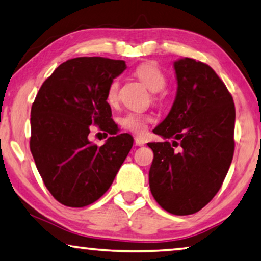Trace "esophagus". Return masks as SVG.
<instances>
[{
  "mask_svg": "<svg viewBox=\"0 0 261 261\" xmlns=\"http://www.w3.org/2000/svg\"><path fill=\"white\" fill-rule=\"evenodd\" d=\"M135 143H136V145H137V146H143L144 144H145V142H144L143 139L139 138V137H136L135 138Z\"/></svg>",
  "mask_w": 261,
  "mask_h": 261,
  "instance_id": "obj_1",
  "label": "esophagus"
}]
</instances>
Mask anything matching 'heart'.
I'll use <instances>...</instances> for the list:
<instances>
[{
  "instance_id": "1",
  "label": "heart",
  "mask_w": 261,
  "mask_h": 261,
  "mask_svg": "<svg viewBox=\"0 0 261 261\" xmlns=\"http://www.w3.org/2000/svg\"><path fill=\"white\" fill-rule=\"evenodd\" d=\"M135 75L141 80L145 87L152 92H159L165 88L166 85V76L165 73L159 69L154 63L145 62V63L139 64L135 69ZM107 103L110 107H115L119 99V81L112 80L108 85L106 92ZM152 117L147 114H139V112H129L120 117L119 123L123 129L134 132L137 135H143L147 129Z\"/></svg>"
}]
</instances>
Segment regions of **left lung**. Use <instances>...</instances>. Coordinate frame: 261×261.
I'll use <instances>...</instances> for the list:
<instances>
[{
    "label": "left lung",
    "mask_w": 261,
    "mask_h": 261,
    "mask_svg": "<svg viewBox=\"0 0 261 261\" xmlns=\"http://www.w3.org/2000/svg\"><path fill=\"white\" fill-rule=\"evenodd\" d=\"M177 93L153 132L172 143H149L153 161L150 190L165 211L196 213L207 205L226 177L234 152L236 108L226 85L211 67L193 58L173 63ZM180 146L179 151L173 147Z\"/></svg>",
    "instance_id": "obj_1"
}]
</instances>
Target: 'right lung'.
<instances>
[{"label": "right lung", "mask_w": 261, "mask_h": 261, "mask_svg": "<svg viewBox=\"0 0 261 261\" xmlns=\"http://www.w3.org/2000/svg\"><path fill=\"white\" fill-rule=\"evenodd\" d=\"M125 69L119 60L72 58L44 81L34 100L30 151L46 189L61 204L84 207L99 199L130 152L129 134L109 138L99 148L88 141L90 125L117 134L106 92Z\"/></svg>", "instance_id": "right-lung-1"}]
</instances>
